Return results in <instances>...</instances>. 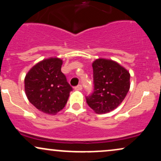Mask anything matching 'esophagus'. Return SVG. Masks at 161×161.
Returning <instances> with one entry per match:
<instances>
[{
  "label": "esophagus",
  "instance_id": "1",
  "mask_svg": "<svg viewBox=\"0 0 161 161\" xmlns=\"http://www.w3.org/2000/svg\"><path fill=\"white\" fill-rule=\"evenodd\" d=\"M74 89L75 90V91H81V90L82 89V86H81V85H78V86L75 87Z\"/></svg>",
  "mask_w": 161,
  "mask_h": 161
}]
</instances>
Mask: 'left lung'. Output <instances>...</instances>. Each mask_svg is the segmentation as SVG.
I'll use <instances>...</instances> for the list:
<instances>
[{"mask_svg":"<svg viewBox=\"0 0 161 161\" xmlns=\"http://www.w3.org/2000/svg\"><path fill=\"white\" fill-rule=\"evenodd\" d=\"M92 67L95 86L86 102L96 114H107L124 100L130 88V74L117 62L108 59H97Z\"/></svg>","mask_w":161,"mask_h":161,"instance_id":"1","label":"left lung"}]
</instances>
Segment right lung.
Segmentation results:
<instances>
[{
	"instance_id": "1",
	"label": "right lung",
	"mask_w": 161,
	"mask_h": 161,
	"mask_svg": "<svg viewBox=\"0 0 161 161\" xmlns=\"http://www.w3.org/2000/svg\"><path fill=\"white\" fill-rule=\"evenodd\" d=\"M63 60L45 59L31 68L25 75L27 98L40 111L55 115L65 107L73 90L61 72Z\"/></svg>"
}]
</instances>
